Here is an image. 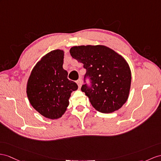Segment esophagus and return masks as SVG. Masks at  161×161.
<instances>
[{"label":"esophagus","mask_w":161,"mask_h":161,"mask_svg":"<svg viewBox=\"0 0 161 161\" xmlns=\"http://www.w3.org/2000/svg\"><path fill=\"white\" fill-rule=\"evenodd\" d=\"M76 83H77V85H78V87H80L81 86H82V84H83V80H82V79L81 78H80V79H78L77 81H76Z\"/></svg>","instance_id":"34e87169"}]
</instances>
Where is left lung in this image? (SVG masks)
I'll use <instances>...</instances> for the list:
<instances>
[{
    "mask_svg": "<svg viewBox=\"0 0 161 161\" xmlns=\"http://www.w3.org/2000/svg\"><path fill=\"white\" fill-rule=\"evenodd\" d=\"M72 58L83 64L86 69L81 91L88 96L97 111L110 113L120 108L128 100L131 72L126 61L107 46H79L70 48Z\"/></svg>",
    "mask_w": 161,
    "mask_h": 161,
    "instance_id": "1",
    "label": "left lung"
}]
</instances>
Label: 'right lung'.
<instances>
[{"label": "right lung", "mask_w": 161, "mask_h": 161, "mask_svg": "<svg viewBox=\"0 0 161 161\" xmlns=\"http://www.w3.org/2000/svg\"><path fill=\"white\" fill-rule=\"evenodd\" d=\"M64 52L55 50L46 54L33 68L28 80L26 93L32 107L51 119L64 115L72 92L78 89L75 82L68 78L63 68Z\"/></svg>", "instance_id": "obj_1"}]
</instances>
